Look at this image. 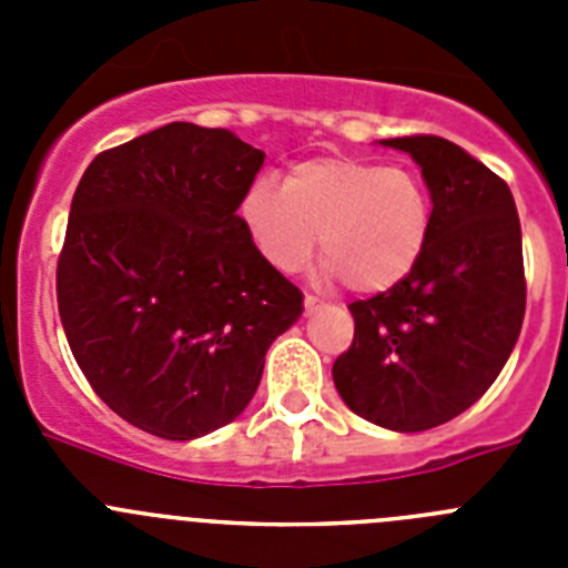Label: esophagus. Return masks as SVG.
<instances>
[{
	"instance_id": "34e87169",
	"label": "esophagus",
	"mask_w": 568,
	"mask_h": 568,
	"mask_svg": "<svg viewBox=\"0 0 568 568\" xmlns=\"http://www.w3.org/2000/svg\"><path fill=\"white\" fill-rule=\"evenodd\" d=\"M321 307H324V304H321V301L315 298V295H304V313L313 315V313H318Z\"/></svg>"
}]
</instances>
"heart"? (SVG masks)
<instances>
[{
	"label": "heart",
	"mask_w": 568,
	"mask_h": 568,
	"mask_svg": "<svg viewBox=\"0 0 568 568\" xmlns=\"http://www.w3.org/2000/svg\"><path fill=\"white\" fill-rule=\"evenodd\" d=\"M239 213L270 267L301 273L318 244L324 275L361 295L398 287L433 233V199L420 175L346 155L295 164L281 187L258 179Z\"/></svg>",
	"instance_id": "obj_1"
}]
</instances>
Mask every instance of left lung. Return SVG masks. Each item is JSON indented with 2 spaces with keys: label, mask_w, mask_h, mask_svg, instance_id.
Listing matches in <instances>:
<instances>
[{
  "label": "left lung",
  "mask_w": 568,
  "mask_h": 568,
  "mask_svg": "<svg viewBox=\"0 0 568 568\" xmlns=\"http://www.w3.org/2000/svg\"><path fill=\"white\" fill-rule=\"evenodd\" d=\"M420 168L433 233L389 293L355 301L353 346L333 364L344 404L393 433L466 413L509 361L526 313L524 244L511 190L438 135L381 139Z\"/></svg>",
  "instance_id": "left-lung-1"
}]
</instances>
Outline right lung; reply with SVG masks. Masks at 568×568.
Listing matches in <instances>:
<instances>
[{
	"label": "right lung",
	"mask_w": 568,
	"mask_h": 568,
	"mask_svg": "<svg viewBox=\"0 0 568 568\" xmlns=\"http://www.w3.org/2000/svg\"><path fill=\"white\" fill-rule=\"evenodd\" d=\"M264 153L233 130L164 124L99 153L57 267L70 353L128 424L193 440L239 418L304 295L239 207Z\"/></svg>",
	"instance_id": "right-lung-1"
}]
</instances>
